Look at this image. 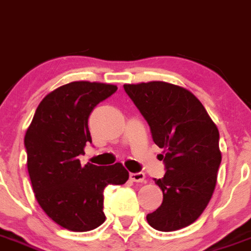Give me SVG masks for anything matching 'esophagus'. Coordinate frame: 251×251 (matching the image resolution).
Listing matches in <instances>:
<instances>
[{
	"label": "esophagus",
	"instance_id": "obj_1",
	"mask_svg": "<svg viewBox=\"0 0 251 251\" xmlns=\"http://www.w3.org/2000/svg\"><path fill=\"white\" fill-rule=\"evenodd\" d=\"M130 179H131L132 182H139V183L145 182V173H143V172H138V173H130Z\"/></svg>",
	"mask_w": 251,
	"mask_h": 251
}]
</instances>
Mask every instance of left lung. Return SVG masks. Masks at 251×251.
Returning a JSON list of instances; mask_svg holds the SVG:
<instances>
[{
  "mask_svg": "<svg viewBox=\"0 0 251 251\" xmlns=\"http://www.w3.org/2000/svg\"><path fill=\"white\" fill-rule=\"evenodd\" d=\"M150 126L154 143L164 149L165 174L155 179L163 202L148 213L149 225L176 231L191 225L210 202L221 163L219 128L188 89L167 82L124 84Z\"/></svg>",
  "mask_w": 251,
  "mask_h": 251,
  "instance_id": "1",
  "label": "left lung"
}]
</instances>
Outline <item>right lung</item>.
<instances>
[{"label": "right lung", "instance_id": "1", "mask_svg": "<svg viewBox=\"0 0 251 251\" xmlns=\"http://www.w3.org/2000/svg\"><path fill=\"white\" fill-rule=\"evenodd\" d=\"M116 91V86L99 82L64 84L45 96L26 130L27 171L36 201L67 230L84 232L102 225L103 189L128 179L121 163L83 167L78 159L92 143L89 115Z\"/></svg>", "mask_w": 251, "mask_h": 251}]
</instances>
